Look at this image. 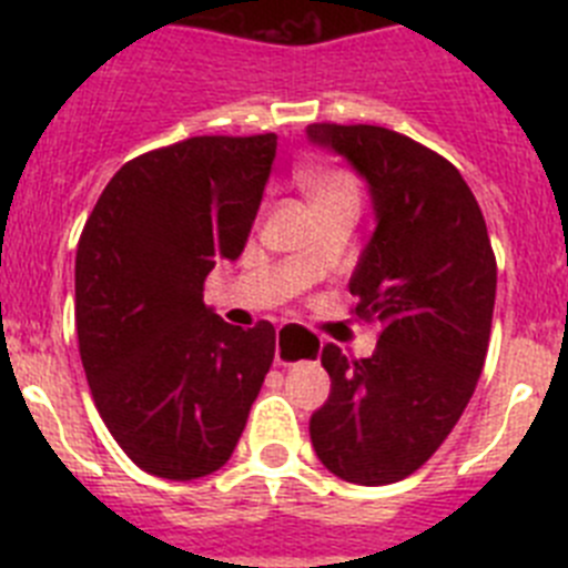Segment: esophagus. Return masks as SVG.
<instances>
[{
	"instance_id": "esophagus-1",
	"label": "esophagus",
	"mask_w": 568,
	"mask_h": 568,
	"mask_svg": "<svg viewBox=\"0 0 568 568\" xmlns=\"http://www.w3.org/2000/svg\"><path fill=\"white\" fill-rule=\"evenodd\" d=\"M321 353L318 341H301V344H287V335L278 333L275 338V364L293 366L304 358H315Z\"/></svg>"
}]
</instances>
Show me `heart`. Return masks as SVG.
<instances>
[{
	"label": "heart",
	"mask_w": 568,
	"mask_h": 568,
	"mask_svg": "<svg viewBox=\"0 0 568 568\" xmlns=\"http://www.w3.org/2000/svg\"><path fill=\"white\" fill-rule=\"evenodd\" d=\"M304 193L315 210L333 207L341 202L358 204V184L346 170H315L304 179Z\"/></svg>",
	"instance_id": "1"
}]
</instances>
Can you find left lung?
I'll use <instances>...</instances> for the list:
<instances>
[{"instance_id":"obj_1","label":"left lung","mask_w":568,"mask_h":568,"mask_svg":"<svg viewBox=\"0 0 568 568\" xmlns=\"http://www.w3.org/2000/svg\"><path fill=\"white\" fill-rule=\"evenodd\" d=\"M369 187L375 233L349 278L355 315L381 327L369 358L324 346L329 398L310 418L315 455L346 484L404 480L464 415L489 349L498 267L464 175L375 124H310Z\"/></svg>"}]
</instances>
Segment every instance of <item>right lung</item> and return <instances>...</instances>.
Wrapping results in <instances>:
<instances>
[{
  "label": "right lung",
  "instance_id": "1",
  "mask_svg": "<svg viewBox=\"0 0 568 568\" xmlns=\"http://www.w3.org/2000/svg\"><path fill=\"white\" fill-rule=\"evenodd\" d=\"M278 135H193L110 179L77 250L79 355L115 444L155 478L222 469L275 358V327L204 304L247 244Z\"/></svg>",
  "mask_w": 568,
  "mask_h": 568
}]
</instances>
